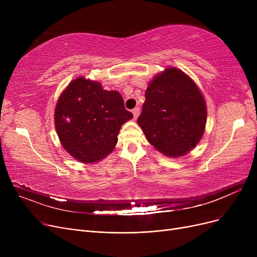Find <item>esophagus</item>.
Returning <instances> with one entry per match:
<instances>
[{"mask_svg":"<svg viewBox=\"0 0 257 257\" xmlns=\"http://www.w3.org/2000/svg\"><path fill=\"white\" fill-rule=\"evenodd\" d=\"M140 111H141V109H140L139 107L134 108V109L132 110V113H133V116H134V118H138V117H139V115H140Z\"/></svg>","mask_w":257,"mask_h":257,"instance_id":"esophagus-1","label":"esophagus"}]
</instances>
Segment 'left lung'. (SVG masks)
Returning <instances> with one entry per match:
<instances>
[{
    "label": "left lung",
    "mask_w": 257,
    "mask_h": 257,
    "mask_svg": "<svg viewBox=\"0 0 257 257\" xmlns=\"http://www.w3.org/2000/svg\"><path fill=\"white\" fill-rule=\"evenodd\" d=\"M138 124L157 151L176 158L187 154L203 137L205 99L195 81L177 67L157 74L146 89Z\"/></svg>",
    "instance_id": "left-lung-1"
}]
</instances>
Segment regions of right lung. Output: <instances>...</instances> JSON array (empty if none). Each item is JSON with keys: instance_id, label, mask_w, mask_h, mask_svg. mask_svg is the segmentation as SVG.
<instances>
[{"instance_id": "1", "label": "right lung", "mask_w": 257, "mask_h": 257, "mask_svg": "<svg viewBox=\"0 0 257 257\" xmlns=\"http://www.w3.org/2000/svg\"><path fill=\"white\" fill-rule=\"evenodd\" d=\"M133 117L115 90L81 76L67 85L54 112L55 129L63 149L82 164L99 163L116 146L117 134Z\"/></svg>"}]
</instances>
